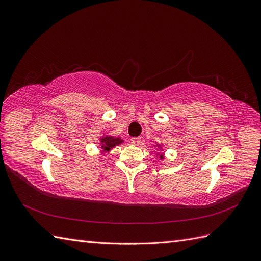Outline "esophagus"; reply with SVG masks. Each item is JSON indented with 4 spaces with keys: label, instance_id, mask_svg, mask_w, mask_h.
Returning a JSON list of instances; mask_svg holds the SVG:
<instances>
[{
    "label": "esophagus",
    "instance_id": "obj_1",
    "mask_svg": "<svg viewBox=\"0 0 261 261\" xmlns=\"http://www.w3.org/2000/svg\"><path fill=\"white\" fill-rule=\"evenodd\" d=\"M130 143H132L133 145L138 146V145L141 144V138H140V137H134V138L130 139Z\"/></svg>",
    "mask_w": 261,
    "mask_h": 261
}]
</instances>
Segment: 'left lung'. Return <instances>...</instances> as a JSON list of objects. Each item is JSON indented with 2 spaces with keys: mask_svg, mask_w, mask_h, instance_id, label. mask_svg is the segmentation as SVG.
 <instances>
[{
  "mask_svg": "<svg viewBox=\"0 0 261 261\" xmlns=\"http://www.w3.org/2000/svg\"><path fill=\"white\" fill-rule=\"evenodd\" d=\"M160 158H162V155H160Z\"/></svg>",
  "mask_w": 261,
  "mask_h": 261,
  "instance_id": "obj_1",
  "label": "left lung"
}]
</instances>
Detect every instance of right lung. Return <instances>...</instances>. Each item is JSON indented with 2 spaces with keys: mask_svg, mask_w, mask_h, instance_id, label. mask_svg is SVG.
Wrapping results in <instances>:
<instances>
[{
  "mask_svg": "<svg viewBox=\"0 0 261 261\" xmlns=\"http://www.w3.org/2000/svg\"><path fill=\"white\" fill-rule=\"evenodd\" d=\"M100 141H101V148L109 151L110 149L115 147L116 145H120L123 140L121 138H116L113 136H105L101 138Z\"/></svg>",
  "mask_w": 261,
  "mask_h": 261,
  "instance_id": "obj_1",
  "label": "right lung"
}]
</instances>
